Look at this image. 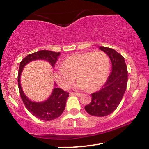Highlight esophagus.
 I'll return each mask as SVG.
<instances>
[{
    "mask_svg": "<svg viewBox=\"0 0 149 149\" xmlns=\"http://www.w3.org/2000/svg\"><path fill=\"white\" fill-rule=\"evenodd\" d=\"M70 95H76V96H77V97H80L81 96V94H80V93H75V92H71V93H70Z\"/></svg>",
    "mask_w": 149,
    "mask_h": 149,
    "instance_id": "esophagus-1",
    "label": "esophagus"
}]
</instances>
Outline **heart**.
Instances as JSON below:
<instances>
[{
  "instance_id": "1",
  "label": "heart",
  "mask_w": 149,
  "mask_h": 149,
  "mask_svg": "<svg viewBox=\"0 0 149 149\" xmlns=\"http://www.w3.org/2000/svg\"><path fill=\"white\" fill-rule=\"evenodd\" d=\"M109 57L102 51L75 53L61 62L54 77L61 88L68 89L76 79V88L91 91L99 90L104 84L109 71Z\"/></svg>"
}]
</instances>
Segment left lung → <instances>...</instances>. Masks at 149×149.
<instances>
[{
    "mask_svg": "<svg viewBox=\"0 0 149 149\" xmlns=\"http://www.w3.org/2000/svg\"><path fill=\"white\" fill-rule=\"evenodd\" d=\"M99 49L109 56L112 70L103 88L92 94V101L85 107L90 115L103 117L117 109L122 100L127 83V69L124 57L115 49L100 46Z\"/></svg>",
    "mask_w": 149,
    "mask_h": 149,
    "instance_id": "1",
    "label": "left lung"
}]
</instances>
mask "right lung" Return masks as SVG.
Returning <instances> with one entry per match:
<instances>
[{"mask_svg":"<svg viewBox=\"0 0 149 149\" xmlns=\"http://www.w3.org/2000/svg\"><path fill=\"white\" fill-rule=\"evenodd\" d=\"M60 52H54L49 50H40L36 52L29 54L22 59L20 62L18 72V87L19 90L20 96L26 108L28 109L32 115L37 118L42 120H52L59 118L64 112L67 98L69 97L68 92L64 91L60 88H56L54 83V88L52 93L47 100L42 102H33L25 95L21 86V74L24 66L31 61L35 60H45L49 62L54 68L57 62Z\"/></svg>","mask_w":149,"mask_h":149,"instance_id":"1","label":"right lung"}]
</instances>
